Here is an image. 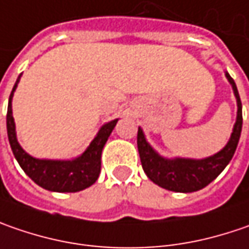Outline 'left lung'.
<instances>
[{
	"instance_id": "1",
	"label": "left lung",
	"mask_w": 249,
	"mask_h": 249,
	"mask_svg": "<svg viewBox=\"0 0 249 249\" xmlns=\"http://www.w3.org/2000/svg\"><path fill=\"white\" fill-rule=\"evenodd\" d=\"M226 78L230 82L237 100V118L232 126L229 142L220 152L205 159H185V157H163L146 141L142 128H138V150L141 163L146 176L161 188L174 192H195L209 185L226 166L230 163L237 149L241 129H243V106L235 82L226 71Z\"/></svg>"
}]
</instances>
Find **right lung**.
Returning a JSON list of instances; mask_svg holds the SVG:
<instances>
[{
    "mask_svg": "<svg viewBox=\"0 0 249 249\" xmlns=\"http://www.w3.org/2000/svg\"><path fill=\"white\" fill-rule=\"evenodd\" d=\"M22 73L18 76L15 86L9 96L8 113H6V131L9 145L14 152V156L18 160L19 166L41 188L53 192H78L82 189L89 188L96 182L102 168V152L113 132L114 126L118 118L102 125L99 132L96 134L90 145L81 156L72 160H51V159H36L30 156L22 149L17 138L15 120L12 115V99L17 90L18 83L20 81Z\"/></svg>",
    "mask_w": 249,
    "mask_h": 249,
    "instance_id": "add662e5",
    "label": "right lung"
}]
</instances>
